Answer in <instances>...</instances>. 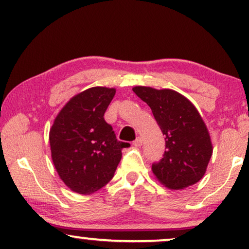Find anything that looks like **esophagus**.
<instances>
[{
	"label": "esophagus",
	"mask_w": 249,
	"mask_h": 249,
	"mask_svg": "<svg viewBox=\"0 0 249 249\" xmlns=\"http://www.w3.org/2000/svg\"><path fill=\"white\" fill-rule=\"evenodd\" d=\"M132 145H134L135 147H141L142 145V139L141 137H138L134 142H132Z\"/></svg>",
	"instance_id": "obj_1"
}]
</instances>
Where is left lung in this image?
Returning <instances> with one entry per match:
<instances>
[{
    "label": "left lung",
    "instance_id": "1",
    "mask_svg": "<svg viewBox=\"0 0 249 249\" xmlns=\"http://www.w3.org/2000/svg\"><path fill=\"white\" fill-rule=\"evenodd\" d=\"M135 94L151 107L165 136V152L152 171L170 189H183L205 175L213 153L202 117L188 98L172 89L136 86Z\"/></svg>",
    "mask_w": 249,
    "mask_h": 249
}]
</instances>
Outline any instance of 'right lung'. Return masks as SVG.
Segmentation results:
<instances>
[{
  "mask_svg": "<svg viewBox=\"0 0 249 249\" xmlns=\"http://www.w3.org/2000/svg\"><path fill=\"white\" fill-rule=\"evenodd\" d=\"M114 88L91 87L73 96L56 115L50 130L52 161L60 178L74 193L89 195L113 178L120 162L119 142L104 120Z\"/></svg>",
  "mask_w": 249,
  "mask_h": 249,
  "instance_id": "add662e5",
  "label": "right lung"
}]
</instances>
